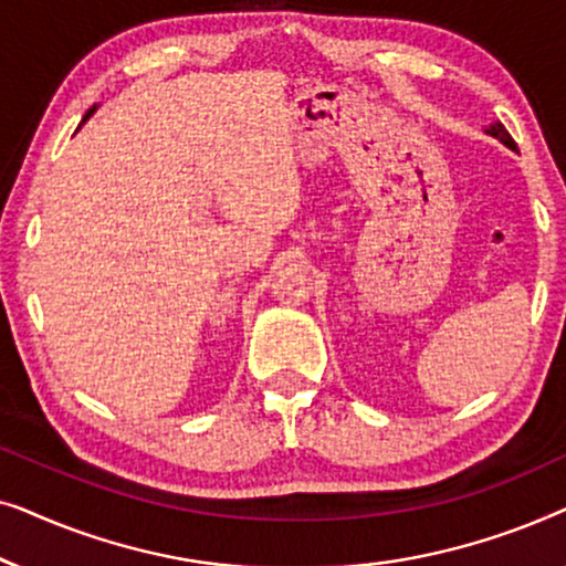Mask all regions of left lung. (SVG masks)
<instances>
[{"instance_id": "left-lung-1", "label": "left lung", "mask_w": 566, "mask_h": 566, "mask_svg": "<svg viewBox=\"0 0 566 566\" xmlns=\"http://www.w3.org/2000/svg\"><path fill=\"white\" fill-rule=\"evenodd\" d=\"M484 134L486 136H494V138H497V142L500 144H505L507 146V149H517V146H515V142H513V136H510L507 134V128L505 126H502V123L500 120H494V123H490V126H484Z\"/></svg>"}]
</instances>
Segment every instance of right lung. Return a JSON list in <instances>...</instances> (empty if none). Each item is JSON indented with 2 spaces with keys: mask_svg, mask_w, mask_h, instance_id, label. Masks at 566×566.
Instances as JSON below:
<instances>
[{
  "mask_svg": "<svg viewBox=\"0 0 566 566\" xmlns=\"http://www.w3.org/2000/svg\"><path fill=\"white\" fill-rule=\"evenodd\" d=\"M95 111H97V105H92L90 111H87V115H84V118H82V123H87V120L92 118V113H95ZM82 123H80V126H82Z\"/></svg>",
  "mask_w": 566,
  "mask_h": 566,
  "instance_id": "1",
  "label": "right lung"
}]
</instances>
